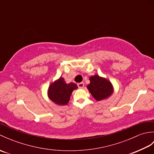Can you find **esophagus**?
Here are the masks:
<instances>
[{
    "label": "esophagus",
    "mask_w": 154,
    "mask_h": 154,
    "mask_svg": "<svg viewBox=\"0 0 154 154\" xmlns=\"http://www.w3.org/2000/svg\"><path fill=\"white\" fill-rule=\"evenodd\" d=\"M77 86H78V87H79V88H83V87H84V83L81 82V83H78L77 84Z\"/></svg>",
    "instance_id": "obj_1"
}]
</instances>
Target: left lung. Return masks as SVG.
Returning a JSON list of instances; mask_svg holds the SVG:
<instances>
[{
	"mask_svg": "<svg viewBox=\"0 0 154 154\" xmlns=\"http://www.w3.org/2000/svg\"><path fill=\"white\" fill-rule=\"evenodd\" d=\"M91 83L87 88L91 94L97 100H102L109 97L113 92V88L110 82L99 75L90 77Z\"/></svg>",
	"mask_w": 154,
	"mask_h": 154,
	"instance_id": "obj_1",
	"label": "left lung"
}]
</instances>
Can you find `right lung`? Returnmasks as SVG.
I'll return each instance as SVG.
<instances>
[{"instance_id":"add662e5","label":"right lung","mask_w":154,"mask_h":154,"mask_svg":"<svg viewBox=\"0 0 154 154\" xmlns=\"http://www.w3.org/2000/svg\"><path fill=\"white\" fill-rule=\"evenodd\" d=\"M77 88V85L75 83L67 84L63 78L60 77L49 87L48 96L55 103L59 105H65L69 100L73 91Z\"/></svg>"}]
</instances>
